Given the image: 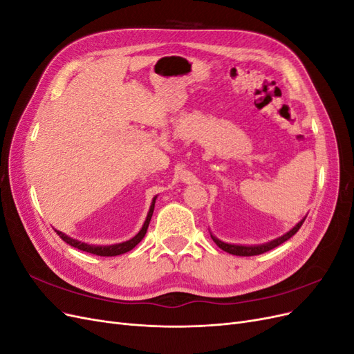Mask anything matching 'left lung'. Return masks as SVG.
I'll list each match as a JSON object with an SVG mask.
<instances>
[{
    "label": "left lung",
    "mask_w": 354,
    "mask_h": 354,
    "mask_svg": "<svg viewBox=\"0 0 354 354\" xmlns=\"http://www.w3.org/2000/svg\"><path fill=\"white\" fill-rule=\"evenodd\" d=\"M304 220H306V217H304L301 221H298L291 230H289L288 233L283 234V236L277 238V239H273V241L267 242V243H261V245H233V243L223 242V241L217 239L216 236H212V234H211V238H212L214 242L217 243L218 248H221L223 251H226V252H229V254H232V255H241V257L260 255V254H263V252H267V251H270V250L276 248V246H279L281 243H283V242L288 241L289 238H292L294 234L299 230V227L303 226Z\"/></svg>",
    "instance_id": "left-lung-1"
}]
</instances>
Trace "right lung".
<instances>
[{
  "label": "right lung",
  "mask_w": 354,
  "mask_h": 354,
  "mask_svg": "<svg viewBox=\"0 0 354 354\" xmlns=\"http://www.w3.org/2000/svg\"><path fill=\"white\" fill-rule=\"evenodd\" d=\"M155 201H156V196L153 198L152 203H151V208H149V212H147V217H146V221L143 224V227L140 229V232H138L134 238H131L130 241H125V242H121V243H115V245H88V243H84V242H80L77 239H72L69 236H66L65 233H62L59 230L57 234L59 236L65 241L66 243H69L71 246H73V248H78L81 251H85V252H90V254H94V255H100V257H115V255H121L124 252H128L131 251L134 246L140 242L145 234L147 232V227H149V223H151V218H152V214H153V208H155Z\"/></svg>",
  "instance_id": "1"
}]
</instances>
